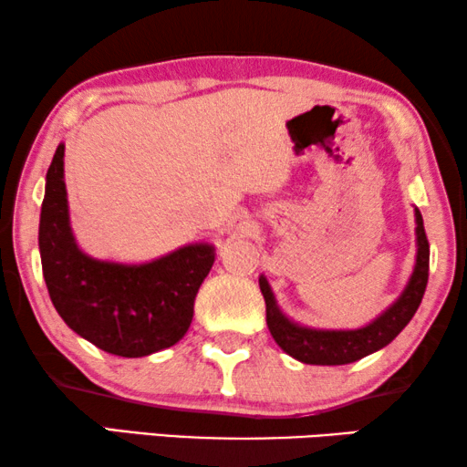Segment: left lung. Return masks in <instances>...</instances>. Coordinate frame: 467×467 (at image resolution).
Returning <instances> with one entry per match:
<instances>
[{
	"label": "left lung",
	"mask_w": 467,
	"mask_h": 467,
	"mask_svg": "<svg viewBox=\"0 0 467 467\" xmlns=\"http://www.w3.org/2000/svg\"><path fill=\"white\" fill-rule=\"evenodd\" d=\"M414 223H417V229H414V234H417V259H414L410 278H408L400 297L363 327L317 329L291 321L280 310L270 283L261 274L259 286L265 299V321L278 347L293 359L310 363V366H344V363L359 361L391 344L400 331L410 323L414 312L419 310L427 286V276H430V242H427L423 216H420L419 208H414Z\"/></svg>",
	"instance_id": "left-lung-1"
}]
</instances>
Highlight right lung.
<instances>
[{
  "label": "right lung",
  "mask_w": 467,
  "mask_h": 467,
  "mask_svg": "<svg viewBox=\"0 0 467 467\" xmlns=\"http://www.w3.org/2000/svg\"><path fill=\"white\" fill-rule=\"evenodd\" d=\"M66 144L47 171L40 213L42 272L55 310L72 331L119 357L174 347L193 321V304L214 264L210 242H191L144 264L95 259L76 242L63 171Z\"/></svg>",
  "instance_id": "right-lung-1"
}]
</instances>
